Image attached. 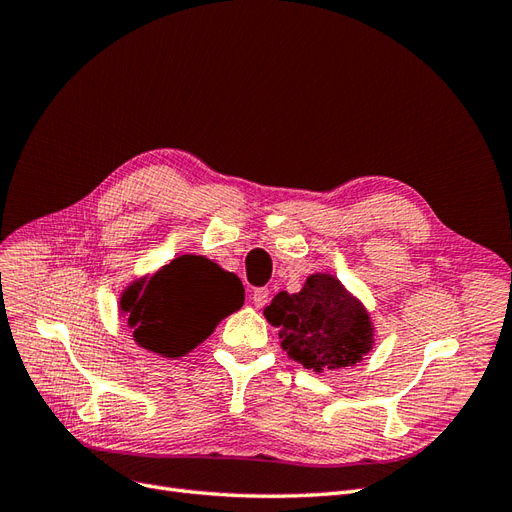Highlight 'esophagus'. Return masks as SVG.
Instances as JSON below:
<instances>
[{"instance_id":"34e87169","label":"esophagus","mask_w":512,"mask_h":512,"mask_svg":"<svg viewBox=\"0 0 512 512\" xmlns=\"http://www.w3.org/2000/svg\"><path fill=\"white\" fill-rule=\"evenodd\" d=\"M269 301V288H254L252 290V303L256 307H262Z\"/></svg>"}]
</instances>
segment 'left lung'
<instances>
[{
	"instance_id": "obj_1",
	"label": "left lung",
	"mask_w": 512,
	"mask_h": 512,
	"mask_svg": "<svg viewBox=\"0 0 512 512\" xmlns=\"http://www.w3.org/2000/svg\"><path fill=\"white\" fill-rule=\"evenodd\" d=\"M265 318L290 359L316 374L361 363L374 346L367 309L331 273L309 275L301 292L275 294Z\"/></svg>"
}]
</instances>
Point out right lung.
I'll return each instance as SVG.
<instances>
[{
  "label": "right lung",
  "mask_w": 512,
  "mask_h": 512,
  "mask_svg": "<svg viewBox=\"0 0 512 512\" xmlns=\"http://www.w3.org/2000/svg\"><path fill=\"white\" fill-rule=\"evenodd\" d=\"M239 277L205 256L183 254L123 290L121 314L134 342L164 359L192 352L243 305Z\"/></svg>",
  "instance_id": "right-lung-1"
}]
</instances>
